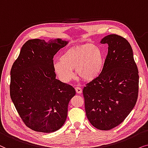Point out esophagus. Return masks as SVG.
<instances>
[{"label":"esophagus","mask_w":148,"mask_h":148,"mask_svg":"<svg viewBox=\"0 0 148 148\" xmlns=\"http://www.w3.org/2000/svg\"><path fill=\"white\" fill-rule=\"evenodd\" d=\"M75 89H76V92L78 94L81 93V92H82V89L80 87H79V86H76V87H75Z\"/></svg>","instance_id":"1"}]
</instances>
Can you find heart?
I'll return each instance as SVG.
<instances>
[{"instance_id": "obj_1", "label": "heart", "mask_w": 148, "mask_h": 148, "mask_svg": "<svg viewBox=\"0 0 148 148\" xmlns=\"http://www.w3.org/2000/svg\"><path fill=\"white\" fill-rule=\"evenodd\" d=\"M54 70L59 78L68 82L76 75L85 81H90L99 75L103 67L101 51L94 45L86 44L71 47L55 62Z\"/></svg>"}]
</instances>
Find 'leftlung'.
I'll list each match as a JSON object with an SVG mask.
<instances>
[{
	"instance_id": "8db88e82",
	"label": "left lung",
	"mask_w": 148,
	"mask_h": 148,
	"mask_svg": "<svg viewBox=\"0 0 148 148\" xmlns=\"http://www.w3.org/2000/svg\"><path fill=\"white\" fill-rule=\"evenodd\" d=\"M100 42L108 45L103 70L82 92L88 121L96 129L108 131L123 123L135 106L139 72L127 39L110 34Z\"/></svg>"
}]
</instances>
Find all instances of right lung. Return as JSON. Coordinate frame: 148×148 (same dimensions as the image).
I'll return each instance as SVG.
<instances>
[{
    "mask_svg": "<svg viewBox=\"0 0 148 148\" xmlns=\"http://www.w3.org/2000/svg\"><path fill=\"white\" fill-rule=\"evenodd\" d=\"M60 38L49 42L27 40L11 70L10 96L23 123L37 132L52 133L64 125L72 86L56 79L53 57L68 44Z\"/></svg>",
    "mask_w": 148,
    "mask_h": 148,
    "instance_id": "obj_1",
    "label": "right lung"
}]
</instances>
